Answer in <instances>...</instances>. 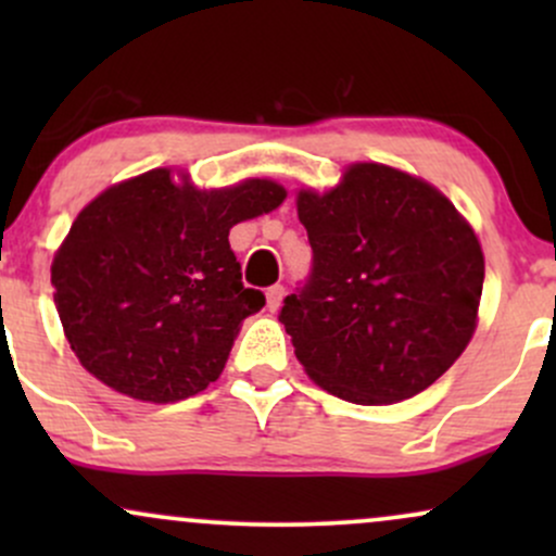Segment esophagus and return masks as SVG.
Wrapping results in <instances>:
<instances>
[{
	"mask_svg": "<svg viewBox=\"0 0 556 556\" xmlns=\"http://www.w3.org/2000/svg\"><path fill=\"white\" fill-rule=\"evenodd\" d=\"M282 298H285V287L282 285L269 287V290H266V308L279 311V305H282Z\"/></svg>",
	"mask_w": 556,
	"mask_h": 556,
	"instance_id": "esophagus-1",
	"label": "esophagus"
}]
</instances>
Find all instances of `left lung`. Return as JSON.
<instances>
[{
  "label": "left lung",
  "mask_w": 556,
  "mask_h": 556,
  "mask_svg": "<svg viewBox=\"0 0 556 556\" xmlns=\"http://www.w3.org/2000/svg\"><path fill=\"white\" fill-rule=\"evenodd\" d=\"M298 216L314 264L279 321L300 366L355 405L431 387L476 329L483 253L468 222L437 188L381 164L300 193Z\"/></svg>",
  "instance_id": "1"
}]
</instances>
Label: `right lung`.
<instances>
[{
    "label": "right lung",
    "mask_w": 556,
    "mask_h": 556,
    "mask_svg": "<svg viewBox=\"0 0 556 556\" xmlns=\"http://www.w3.org/2000/svg\"><path fill=\"white\" fill-rule=\"evenodd\" d=\"M282 201L271 180L201 193L151 169L88 203L52 264L83 368L146 402L193 397L219 379L242 318L266 303L242 285L229 229Z\"/></svg>",
    "instance_id": "obj_1"
}]
</instances>
